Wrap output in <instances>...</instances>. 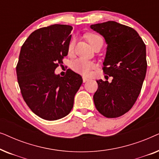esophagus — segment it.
I'll return each instance as SVG.
<instances>
[{
	"label": "esophagus",
	"mask_w": 159,
	"mask_h": 159,
	"mask_svg": "<svg viewBox=\"0 0 159 159\" xmlns=\"http://www.w3.org/2000/svg\"><path fill=\"white\" fill-rule=\"evenodd\" d=\"M82 80H83V82H85L87 81H88L89 79L88 77H82Z\"/></svg>",
	"instance_id": "1"
}]
</instances>
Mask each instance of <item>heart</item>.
<instances>
[{
    "label": "heart",
    "mask_w": 159,
    "mask_h": 159,
    "mask_svg": "<svg viewBox=\"0 0 159 159\" xmlns=\"http://www.w3.org/2000/svg\"><path fill=\"white\" fill-rule=\"evenodd\" d=\"M88 40L90 44L92 45L93 48L99 43L100 41H103V39L101 36L95 34H90L88 36ZM75 46V40H72L69 45V53H71ZM71 67L74 71H77L78 73L82 74V75H88L90 73L91 69L95 67L94 63L90 61L86 60L82 58H77L71 61Z\"/></svg>",
    "instance_id": "b5f03b06"
}]
</instances>
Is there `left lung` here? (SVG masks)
<instances>
[{
  "mask_svg": "<svg viewBox=\"0 0 159 159\" xmlns=\"http://www.w3.org/2000/svg\"><path fill=\"white\" fill-rule=\"evenodd\" d=\"M107 44L103 71L111 82L97 80L93 95L97 110L107 118L129 111L140 95L147 70L146 47L133 28L114 21L90 25Z\"/></svg>",
  "mask_w": 159,
  "mask_h": 159,
  "instance_id": "obj_1",
  "label": "left lung"
}]
</instances>
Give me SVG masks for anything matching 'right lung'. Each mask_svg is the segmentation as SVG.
<instances>
[{
  "mask_svg": "<svg viewBox=\"0 0 159 159\" xmlns=\"http://www.w3.org/2000/svg\"><path fill=\"white\" fill-rule=\"evenodd\" d=\"M66 25H53L34 31L21 48L16 75L21 95L37 116L53 121L67 116L82 78L71 69L64 77L55 69L68 54L71 31Z\"/></svg>",
  "mask_w": 159,
  "mask_h": 159,
  "instance_id": "1",
  "label": "right lung"
}]
</instances>
